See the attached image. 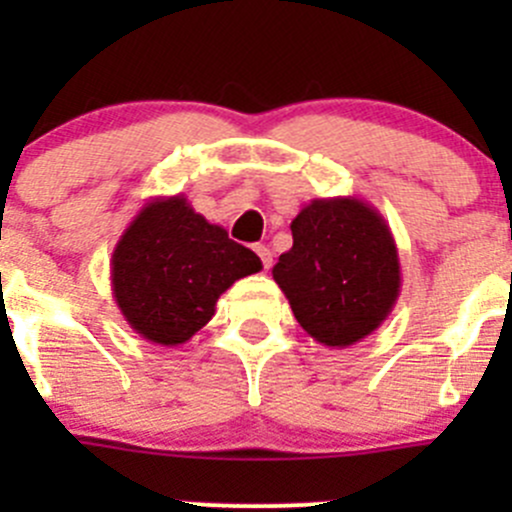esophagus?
I'll list each match as a JSON object with an SVG mask.
<instances>
[{
    "instance_id": "1",
    "label": "esophagus",
    "mask_w": 512,
    "mask_h": 512,
    "mask_svg": "<svg viewBox=\"0 0 512 512\" xmlns=\"http://www.w3.org/2000/svg\"><path fill=\"white\" fill-rule=\"evenodd\" d=\"M255 252H257V257H260V260H262V267H265V270H270V265H272V252H270V247L257 245Z\"/></svg>"
}]
</instances>
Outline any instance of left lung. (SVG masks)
I'll return each instance as SVG.
<instances>
[{
    "label": "left lung",
    "mask_w": 512,
    "mask_h": 512,
    "mask_svg": "<svg viewBox=\"0 0 512 512\" xmlns=\"http://www.w3.org/2000/svg\"><path fill=\"white\" fill-rule=\"evenodd\" d=\"M292 247L272 277L299 327L329 349H347L384 324L401 292L396 240L361 198H314L289 225Z\"/></svg>",
    "instance_id": "obj_1"
}]
</instances>
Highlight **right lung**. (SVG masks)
<instances>
[{
	"label": "right lung",
	"mask_w": 512,
	"mask_h": 512,
	"mask_svg": "<svg viewBox=\"0 0 512 512\" xmlns=\"http://www.w3.org/2000/svg\"><path fill=\"white\" fill-rule=\"evenodd\" d=\"M262 270L260 257L208 223L185 195L151 198L118 237L111 289L128 327L160 347L185 344L220 294Z\"/></svg>",
	"instance_id": "right-lung-1"
}]
</instances>
